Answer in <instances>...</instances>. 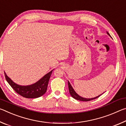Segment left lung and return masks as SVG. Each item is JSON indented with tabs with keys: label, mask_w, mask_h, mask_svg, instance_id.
<instances>
[{
	"label": "left lung",
	"mask_w": 126,
	"mask_h": 126,
	"mask_svg": "<svg viewBox=\"0 0 126 126\" xmlns=\"http://www.w3.org/2000/svg\"><path fill=\"white\" fill-rule=\"evenodd\" d=\"M107 34L108 35H110H110L109 33H108L107 32ZM68 88H69V93L71 95V96L73 98L76 99L77 100H79V101H92V100H93V99H95L97 98H98L100 95H102V94H100L99 95H98V96L95 97L94 98H83V97H80V95H79L74 90V89L73 88V87H72L71 83H70L69 81L68 80Z\"/></svg>",
	"instance_id": "left-lung-1"
}]
</instances>
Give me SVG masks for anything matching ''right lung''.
I'll list each match as a JSON object with an SVG mask.
<instances>
[{"label": "right lung", "instance_id": "1", "mask_svg": "<svg viewBox=\"0 0 126 126\" xmlns=\"http://www.w3.org/2000/svg\"><path fill=\"white\" fill-rule=\"evenodd\" d=\"M52 71L53 70L46 74L35 83L29 86H20L17 84L7 76L5 72L4 74L8 83L17 93L27 98H36L41 97L46 92Z\"/></svg>", "mask_w": 126, "mask_h": 126}]
</instances>
